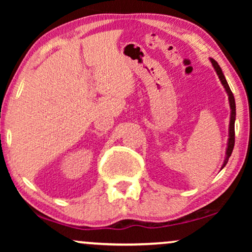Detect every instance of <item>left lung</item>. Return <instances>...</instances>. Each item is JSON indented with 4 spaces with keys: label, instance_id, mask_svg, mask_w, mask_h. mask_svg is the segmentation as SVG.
Returning a JSON list of instances; mask_svg holds the SVG:
<instances>
[{
    "label": "left lung",
    "instance_id": "1",
    "mask_svg": "<svg viewBox=\"0 0 252 252\" xmlns=\"http://www.w3.org/2000/svg\"><path fill=\"white\" fill-rule=\"evenodd\" d=\"M210 61H211L213 67H215V70H216V72H217V74H218L220 81H221L223 88L226 89L227 95H228V99H229V106H230V120H229L228 143H227L226 158H225V160H223V164H222V166H221V168H223V167L226 166L227 161H228L230 155H232V153H233L234 144H235V117H236V106H235V99H234V95H233L232 91H230L228 84H227L226 78H225V75H223V73H222L221 68H220L218 63H217V62H216L215 60H212V58H210Z\"/></svg>",
    "mask_w": 252,
    "mask_h": 252
}]
</instances>
